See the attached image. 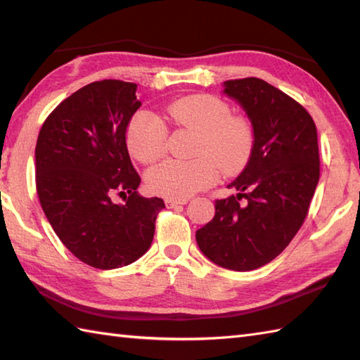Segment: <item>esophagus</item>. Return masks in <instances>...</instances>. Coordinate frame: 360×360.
I'll return each mask as SVG.
<instances>
[{
    "mask_svg": "<svg viewBox=\"0 0 360 360\" xmlns=\"http://www.w3.org/2000/svg\"><path fill=\"white\" fill-rule=\"evenodd\" d=\"M187 204V200H172V198H167L165 205L167 207H178V205Z\"/></svg>",
    "mask_w": 360,
    "mask_h": 360,
    "instance_id": "34e87169",
    "label": "esophagus"
}]
</instances>
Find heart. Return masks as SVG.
I'll return each mask as SVG.
<instances>
[{
    "label": "heart",
    "instance_id": "heart-1",
    "mask_svg": "<svg viewBox=\"0 0 360 360\" xmlns=\"http://www.w3.org/2000/svg\"><path fill=\"white\" fill-rule=\"evenodd\" d=\"M172 124L196 133L190 160H165L145 176L150 192L184 200L218 178V167L224 173H236L249 160L254 136L244 119L229 116V106L209 94L181 97L165 108ZM167 127L155 114L142 110L131 117L127 128L129 155L142 164H151L165 153Z\"/></svg>",
    "mask_w": 360,
    "mask_h": 360
}]
</instances>
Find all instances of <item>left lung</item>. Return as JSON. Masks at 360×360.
Returning a JSON list of instances; mask_svg holds the SVG:
<instances>
[{"label":"left lung","mask_w":360,"mask_h":360,"mask_svg":"<svg viewBox=\"0 0 360 360\" xmlns=\"http://www.w3.org/2000/svg\"><path fill=\"white\" fill-rule=\"evenodd\" d=\"M223 88L246 112L254 145L227 186L238 193L215 202L196 243L221 267L254 271L280 255L307 218L320 176L317 129L300 103L262 79L227 80Z\"/></svg>","instance_id":"8db88e82"}]
</instances>
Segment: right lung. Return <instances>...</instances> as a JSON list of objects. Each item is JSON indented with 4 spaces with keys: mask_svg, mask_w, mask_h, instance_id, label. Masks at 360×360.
I'll return each instance as SVG.
<instances>
[{
    "mask_svg": "<svg viewBox=\"0 0 360 360\" xmlns=\"http://www.w3.org/2000/svg\"><path fill=\"white\" fill-rule=\"evenodd\" d=\"M136 83L94 82L53 110L35 147L41 209L65 246L97 269L134 263L151 246L160 198L141 184L127 148V128L142 105ZM117 194L125 205L113 202Z\"/></svg>",
    "mask_w": 360,
    "mask_h": 360,
    "instance_id": "1",
    "label": "right lung"
}]
</instances>
